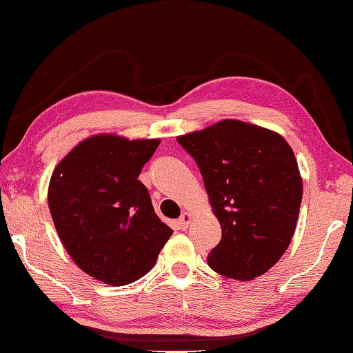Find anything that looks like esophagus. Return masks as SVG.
<instances>
[{"mask_svg":"<svg viewBox=\"0 0 353 353\" xmlns=\"http://www.w3.org/2000/svg\"><path fill=\"white\" fill-rule=\"evenodd\" d=\"M190 223H191V214L190 213H182V216L179 218V227H181V229H187V227L190 225Z\"/></svg>","mask_w":353,"mask_h":353,"instance_id":"1","label":"esophagus"}]
</instances>
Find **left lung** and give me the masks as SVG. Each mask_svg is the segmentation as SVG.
<instances>
[{"mask_svg":"<svg viewBox=\"0 0 353 353\" xmlns=\"http://www.w3.org/2000/svg\"><path fill=\"white\" fill-rule=\"evenodd\" d=\"M177 143L204 179L223 236L208 266L224 277L252 280L288 249L302 202V179L283 137L224 119Z\"/></svg>","mask_w":353,"mask_h":353,"instance_id":"obj_1","label":"left lung"}]
</instances>
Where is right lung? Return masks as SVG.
Returning a JSON list of instances; mask_svg holds the SVG:
<instances>
[{
  "label": "right lung",
  "mask_w": 353,
  "mask_h": 353,
  "mask_svg": "<svg viewBox=\"0 0 353 353\" xmlns=\"http://www.w3.org/2000/svg\"><path fill=\"white\" fill-rule=\"evenodd\" d=\"M160 140L97 135L79 143L51 176L48 204L71 259L88 276L123 286L151 271L172 230L139 181Z\"/></svg>",
  "instance_id": "add662e5"
}]
</instances>
